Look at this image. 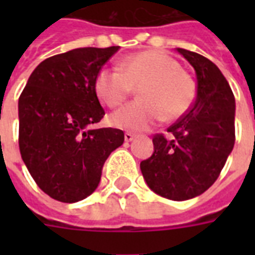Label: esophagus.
<instances>
[{"mask_svg":"<svg viewBox=\"0 0 255 255\" xmlns=\"http://www.w3.org/2000/svg\"><path fill=\"white\" fill-rule=\"evenodd\" d=\"M133 137H135V133H132V132H126V133H124V140H126V141H128V143H129V141H132V140H133Z\"/></svg>","mask_w":255,"mask_h":255,"instance_id":"1","label":"esophagus"}]
</instances>
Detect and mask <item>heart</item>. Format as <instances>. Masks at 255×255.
Instances as JSON below:
<instances>
[{"label":"heart","mask_w":255,"mask_h":255,"mask_svg":"<svg viewBox=\"0 0 255 255\" xmlns=\"http://www.w3.org/2000/svg\"><path fill=\"white\" fill-rule=\"evenodd\" d=\"M95 94L106 106L118 108L139 88L140 99L112 114V126L144 131L167 118L185 115L196 98V82L178 62L159 50L132 54L120 62L119 70H100Z\"/></svg>","instance_id":"1"}]
</instances>
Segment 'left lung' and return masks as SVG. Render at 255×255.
Listing matches in <instances>:
<instances>
[{"label": "left lung", "instance_id": "left-lung-1", "mask_svg": "<svg viewBox=\"0 0 255 255\" xmlns=\"http://www.w3.org/2000/svg\"><path fill=\"white\" fill-rule=\"evenodd\" d=\"M177 51L193 66L197 95L185 115L153 136V155L140 163L147 185L161 197L184 201L200 196L217 180L234 147L236 102L229 83L208 58Z\"/></svg>", "mask_w": 255, "mask_h": 255}]
</instances>
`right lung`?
I'll return each instance as SVG.
<instances>
[{
    "label": "right lung",
    "mask_w": 255,
    "mask_h": 255,
    "mask_svg": "<svg viewBox=\"0 0 255 255\" xmlns=\"http://www.w3.org/2000/svg\"><path fill=\"white\" fill-rule=\"evenodd\" d=\"M119 46L81 47L41 62L18 100V144L37 185L61 202L94 192L112 151L124 141L116 128L88 129L104 116L95 78Z\"/></svg>",
    "instance_id": "right-lung-1"
}]
</instances>
